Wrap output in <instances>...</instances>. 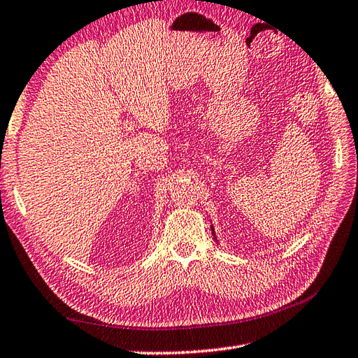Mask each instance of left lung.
<instances>
[{"label": "left lung", "instance_id": "obj_1", "mask_svg": "<svg viewBox=\"0 0 358 358\" xmlns=\"http://www.w3.org/2000/svg\"><path fill=\"white\" fill-rule=\"evenodd\" d=\"M212 231H213V227H212Z\"/></svg>", "mask_w": 358, "mask_h": 358}]
</instances>
